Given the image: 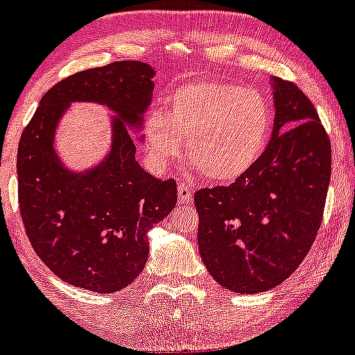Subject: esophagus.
<instances>
[{"label": "esophagus", "instance_id": "esophagus-1", "mask_svg": "<svg viewBox=\"0 0 355 355\" xmlns=\"http://www.w3.org/2000/svg\"><path fill=\"white\" fill-rule=\"evenodd\" d=\"M178 200L185 204L192 202V189L185 182H178Z\"/></svg>", "mask_w": 355, "mask_h": 355}]
</instances>
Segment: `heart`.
Wrapping results in <instances>:
<instances>
[{"label": "heart", "mask_w": 355, "mask_h": 355, "mask_svg": "<svg viewBox=\"0 0 355 355\" xmlns=\"http://www.w3.org/2000/svg\"><path fill=\"white\" fill-rule=\"evenodd\" d=\"M272 128L270 103L254 89L222 80H196L175 89L170 109L151 111L143 135L157 166L187 158L204 178L231 184L266 150Z\"/></svg>", "instance_id": "b5f03b06"}]
</instances>
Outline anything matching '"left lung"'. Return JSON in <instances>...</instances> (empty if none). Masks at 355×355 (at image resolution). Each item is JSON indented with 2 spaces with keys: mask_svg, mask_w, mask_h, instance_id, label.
I'll use <instances>...</instances> for the list:
<instances>
[{
  "mask_svg": "<svg viewBox=\"0 0 355 355\" xmlns=\"http://www.w3.org/2000/svg\"><path fill=\"white\" fill-rule=\"evenodd\" d=\"M271 89L272 135L256 165L193 196L200 258L236 293L268 291L297 270L320 229L332 173L330 139L309 97L278 77Z\"/></svg>",
  "mask_w": 355,
  "mask_h": 355,
  "instance_id": "left-lung-1",
  "label": "left lung"
}]
</instances>
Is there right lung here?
<instances>
[{"label": "right lung", "mask_w": 355, "mask_h": 355, "mask_svg": "<svg viewBox=\"0 0 355 355\" xmlns=\"http://www.w3.org/2000/svg\"><path fill=\"white\" fill-rule=\"evenodd\" d=\"M155 69L123 60L77 72L53 85L18 145V202L37 256L60 279L114 293L145 268L148 231L177 204L173 178L159 180L136 162V141L153 99ZM73 102L115 112L112 150L92 169L73 172L55 150L61 116ZM143 139V136H139Z\"/></svg>", "instance_id": "1"}]
</instances>
